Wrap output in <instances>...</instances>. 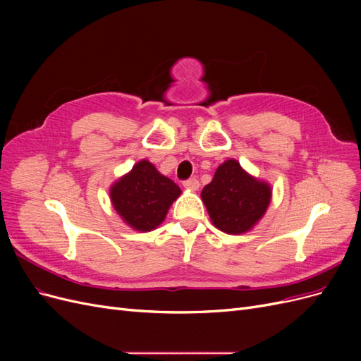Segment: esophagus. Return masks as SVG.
<instances>
[{
    "label": "esophagus",
    "mask_w": 361,
    "mask_h": 361,
    "mask_svg": "<svg viewBox=\"0 0 361 361\" xmlns=\"http://www.w3.org/2000/svg\"><path fill=\"white\" fill-rule=\"evenodd\" d=\"M183 187L187 188L188 191H197L199 187H200V183H199V180L195 179V178H191V179L183 182Z\"/></svg>",
    "instance_id": "obj_1"
}]
</instances>
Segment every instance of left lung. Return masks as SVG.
<instances>
[{
	"mask_svg": "<svg viewBox=\"0 0 361 361\" xmlns=\"http://www.w3.org/2000/svg\"><path fill=\"white\" fill-rule=\"evenodd\" d=\"M271 194L267 182L251 176L236 159H227L203 188L202 200L216 228L228 235H241L265 215Z\"/></svg>",
	"mask_w": 361,
	"mask_h": 361,
	"instance_id": "obj_1",
	"label": "left lung"
}]
</instances>
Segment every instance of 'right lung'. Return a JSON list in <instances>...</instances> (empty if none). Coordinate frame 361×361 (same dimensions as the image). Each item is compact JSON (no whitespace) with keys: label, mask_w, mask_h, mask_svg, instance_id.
<instances>
[{"label":"right lung","mask_w":361,"mask_h":361,"mask_svg":"<svg viewBox=\"0 0 361 361\" xmlns=\"http://www.w3.org/2000/svg\"><path fill=\"white\" fill-rule=\"evenodd\" d=\"M180 192L176 183L143 159L113 183L110 197L114 209L129 227L150 232L166 220L170 206Z\"/></svg>","instance_id":"add662e5"}]
</instances>
